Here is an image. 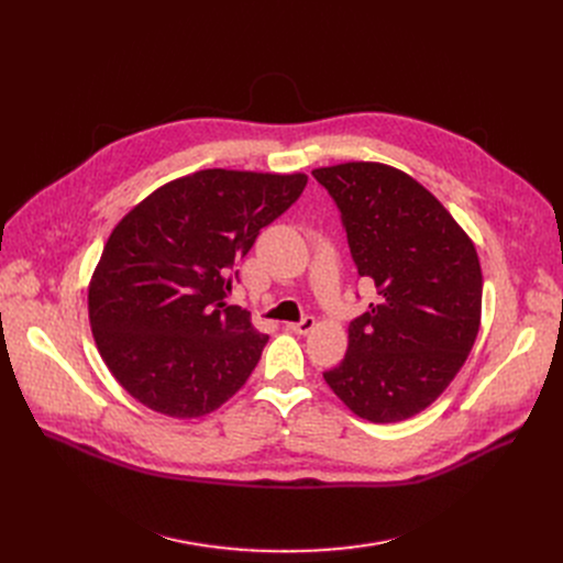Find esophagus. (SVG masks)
Here are the masks:
<instances>
[{
  "label": "esophagus",
  "mask_w": 563,
  "mask_h": 563,
  "mask_svg": "<svg viewBox=\"0 0 563 563\" xmlns=\"http://www.w3.org/2000/svg\"><path fill=\"white\" fill-rule=\"evenodd\" d=\"M314 327H317L314 317H306V319H301V321H297V323H287V329H289L291 333H299V335H308Z\"/></svg>",
  "instance_id": "obj_1"
}]
</instances>
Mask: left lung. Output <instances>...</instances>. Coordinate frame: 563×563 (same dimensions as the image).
I'll use <instances>...</instances> for the list:
<instances>
[{"label":"left lung","mask_w":563,"mask_h":563,"mask_svg":"<svg viewBox=\"0 0 563 563\" xmlns=\"http://www.w3.org/2000/svg\"><path fill=\"white\" fill-rule=\"evenodd\" d=\"M312 175L340 207L358 274L378 289L323 378L353 416L408 420L448 390L477 340V249L445 205L395 166L346 162Z\"/></svg>","instance_id":"obj_1"}]
</instances>
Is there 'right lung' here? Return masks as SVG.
Returning a JSON list of instances; mask_svg holds the SVG:
<instances>
[{"label": "right lung", "instance_id": "obj_1", "mask_svg": "<svg viewBox=\"0 0 563 563\" xmlns=\"http://www.w3.org/2000/svg\"><path fill=\"white\" fill-rule=\"evenodd\" d=\"M306 183V173L205 168L118 221L88 283V319L104 365L139 404L194 420L244 386L269 335L225 303L230 274Z\"/></svg>", "mask_w": 563, "mask_h": 563}]
</instances>
